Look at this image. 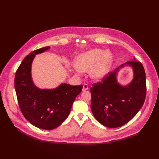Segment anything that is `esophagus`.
<instances>
[{
	"mask_svg": "<svg viewBox=\"0 0 159 159\" xmlns=\"http://www.w3.org/2000/svg\"><path fill=\"white\" fill-rule=\"evenodd\" d=\"M88 84H84V85H83L82 91H86V90H88Z\"/></svg>",
	"mask_w": 159,
	"mask_h": 159,
	"instance_id": "1",
	"label": "esophagus"
}]
</instances>
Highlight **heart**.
Wrapping results in <instances>:
<instances>
[{
    "mask_svg": "<svg viewBox=\"0 0 159 159\" xmlns=\"http://www.w3.org/2000/svg\"><path fill=\"white\" fill-rule=\"evenodd\" d=\"M113 61V55L110 51L101 49H92L79 55L75 59L73 69L76 75L82 71H89L91 78L100 80L109 73Z\"/></svg>",
    "mask_w": 159,
    "mask_h": 159,
    "instance_id": "1",
    "label": "heart"
}]
</instances>
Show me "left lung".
I'll use <instances>...</instances> for the list:
<instances>
[{
    "label": "left lung",
    "instance_id": "1",
    "mask_svg": "<svg viewBox=\"0 0 159 159\" xmlns=\"http://www.w3.org/2000/svg\"><path fill=\"white\" fill-rule=\"evenodd\" d=\"M126 65L132 68L134 78L129 84L122 86L116 75ZM90 91L91 109L97 120L107 128L120 127L134 117L144 104L146 94L144 67L135 58L126 62L109 73L102 82L93 84Z\"/></svg>",
    "mask_w": 159,
    "mask_h": 159
}]
</instances>
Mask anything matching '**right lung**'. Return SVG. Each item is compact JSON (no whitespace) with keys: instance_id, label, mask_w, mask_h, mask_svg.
I'll use <instances>...</instances> for the list:
<instances>
[{"instance_id":"add662e5","label":"right lung","mask_w":159,"mask_h":159,"mask_svg":"<svg viewBox=\"0 0 159 159\" xmlns=\"http://www.w3.org/2000/svg\"><path fill=\"white\" fill-rule=\"evenodd\" d=\"M50 48L35 50L24 58L15 76V89L20 109L31 124L40 129L51 130L59 126L70 113L73 103L82 85L62 83L54 89H40L33 82L31 65L36 55Z\"/></svg>"}]
</instances>
